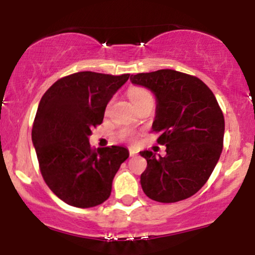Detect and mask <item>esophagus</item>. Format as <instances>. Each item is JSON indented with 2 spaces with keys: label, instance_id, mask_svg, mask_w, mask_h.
<instances>
[{
  "label": "esophagus",
  "instance_id": "34e87169",
  "mask_svg": "<svg viewBox=\"0 0 255 255\" xmlns=\"http://www.w3.org/2000/svg\"><path fill=\"white\" fill-rule=\"evenodd\" d=\"M136 153H137V152H136L135 150H133V148H129V156H130V157L136 156Z\"/></svg>",
  "mask_w": 255,
  "mask_h": 255
}]
</instances>
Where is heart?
Wrapping results in <instances>:
<instances>
[{
  "label": "heart",
  "instance_id": "obj_1",
  "mask_svg": "<svg viewBox=\"0 0 255 255\" xmlns=\"http://www.w3.org/2000/svg\"><path fill=\"white\" fill-rule=\"evenodd\" d=\"M127 95H128V97H129L131 103L135 105V107H137L139 104L144 103V102H146V101H148V99H153L152 98V95H151L150 91L144 89V87H140V86L130 87V89L128 90ZM129 135H130L129 131L125 130V131H121L120 137L126 139V137H128Z\"/></svg>",
  "mask_w": 255,
  "mask_h": 255
}]
</instances>
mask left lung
Returning a JSON list of instances; mask_svg holds the SVG:
<instances>
[{
	"label": "left lung",
	"mask_w": 255,
	"mask_h": 255,
	"mask_svg": "<svg viewBox=\"0 0 255 255\" xmlns=\"http://www.w3.org/2000/svg\"><path fill=\"white\" fill-rule=\"evenodd\" d=\"M157 98L152 130L166 154L141 151L147 168L140 176L142 191L158 203L192 197L217 164L224 137V116L211 90L200 79L172 69L130 75Z\"/></svg>",
	"instance_id": "obj_1"
}]
</instances>
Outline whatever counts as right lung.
I'll list each match as a JSON object with an SVG mask.
<instances>
[{
	"label": "right lung",
	"mask_w": 255,
	"mask_h": 255,
	"mask_svg": "<svg viewBox=\"0 0 255 255\" xmlns=\"http://www.w3.org/2000/svg\"><path fill=\"white\" fill-rule=\"evenodd\" d=\"M129 74L79 72L58 79L38 105L32 142L42 176L56 197L87 209L110 197L114 176L129 152L122 146L93 150L91 129Z\"/></svg>",
	"instance_id": "obj_1"
}]
</instances>
